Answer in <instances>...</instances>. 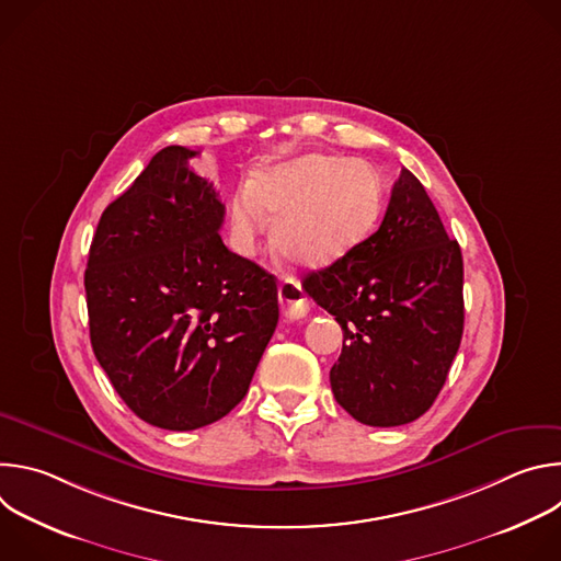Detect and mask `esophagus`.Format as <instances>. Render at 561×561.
<instances>
[{
  "label": "esophagus",
  "mask_w": 561,
  "mask_h": 561,
  "mask_svg": "<svg viewBox=\"0 0 561 561\" xmlns=\"http://www.w3.org/2000/svg\"><path fill=\"white\" fill-rule=\"evenodd\" d=\"M279 304L288 322H297V319L306 317L310 310V299L306 297L301 284L295 277H284L279 282Z\"/></svg>",
  "instance_id": "1"
}]
</instances>
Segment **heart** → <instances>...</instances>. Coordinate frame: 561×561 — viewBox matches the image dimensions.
I'll return each mask as SVG.
<instances>
[{
  "instance_id": "b5f03b06",
  "label": "heart",
  "mask_w": 561,
  "mask_h": 561,
  "mask_svg": "<svg viewBox=\"0 0 561 561\" xmlns=\"http://www.w3.org/2000/svg\"><path fill=\"white\" fill-rule=\"evenodd\" d=\"M373 169L348 157L304 154L260 171L228 197L226 215L239 253H253L275 219V247L293 264L324 266L357 249L381 213Z\"/></svg>"
}]
</instances>
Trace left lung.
Returning a JSON list of instances; mask_svg holds the SVG:
<instances>
[{"mask_svg":"<svg viewBox=\"0 0 561 561\" xmlns=\"http://www.w3.org/2000/svg\"><path fill=\"white\" fill-rule=\"evenodd\" d=\"M304 290L344 331L331 388L348 415L388 428L433 407L463 333V262L411 171L394 182L381 226L308 273Z\"/></svg>","mask_w":561,"mask_h":561,"instance_id":"obj_1","label":"left lung"}]
</instances>
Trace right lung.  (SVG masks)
Wrapping results in <instances>:
<instances>
[{"mask_svg":"<svg viewBox=\"0 0 561 561\" xmlns=\"http://www.w3.org/2000/svg\"><path fill=\"white\" fill-rule=\"evenodd\" d=\"M167 146L106 206L84 273L91 344L126 407L167 431L228 415L279 319L277 282L230 253L224 204Z\"/></svg>","mask_w":561,"mask_h":561,"instance_id":"add662e5","label":"right lung"}]
</instances>
